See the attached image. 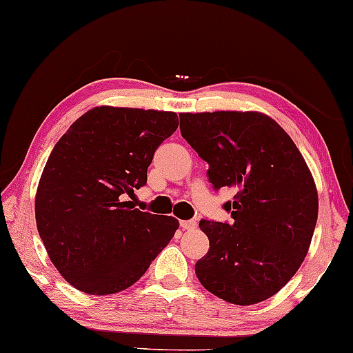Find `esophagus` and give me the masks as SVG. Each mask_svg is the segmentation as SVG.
I'll list each match as a JSON object with an SVG mask.
<instances>
[{
    "label": "esophagus",
    "instance_id": "1",
    "mask_svg": "<svg viewBox=\"0 0 353 353\" xmlns=\"http://www.w3.org/2000/svg\"><path fill=\"white\" fill-rule=\"evenodd\" d=\"M196 225H198V222H196L194 219H191V221H181L180 222V227L183 228V230H193V228H196Z\"/></svg>",
    "mask_w": 353,
    "mask_h": 353
}]
</instances>
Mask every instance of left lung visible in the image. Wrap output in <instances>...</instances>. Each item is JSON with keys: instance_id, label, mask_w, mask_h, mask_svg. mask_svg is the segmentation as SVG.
Returning <instances> with one entry per match:
<instances>
[{"instance_id": "1", "label": "left lung", "mask_w": 353, "mask_h": 353, "mask_svg": "<svg viewBox=\"0 0 353 353\" xmlns=\"http://www.w3.org/2000/svg\"><path fill=\"white\" fill-rule=\"evenodd\" d=\"M186 143L209 163L214 190L233 188L232 221L199 222L209 251L196 276L210 294L254 305L277 294L308 253L318 221L311 172L290 136L258 112L181 113Z\"/></svg>"}]
</instances>
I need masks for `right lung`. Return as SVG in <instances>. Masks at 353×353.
Here are the masks:
<instances>
[{
    "label": "right lung",
    "instance_id": "obj_1",
    "mask_svg": "<svg viewBox=\"0 0 353 353\" xmlns=\"http://www.w3.org/2000/svg\"><path fill=\"white\" fill-rule=\"evenodd\" d=\"M176 128L173 112L95 107L53 148L35 221L54 268L77 290L110 295L131 287L175 235V217L123 198L148 183L155 150Z\"/></svg>",
    "mask_w": 353,
    "mask_h": 353
}]
</instances>
